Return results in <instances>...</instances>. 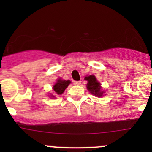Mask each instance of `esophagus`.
<instances>
[{"mask_svg": "<svg viewBox=\"0 0 152 152\" xmlns=\"http://www.w3.org/2000/svg\"><path fill=\"white\" fill-rule=\"evenodd\" d=\"M73 83H74V85H80L81 81H74V82H73Z\"/></svg>", "mask_w": 152, "mask_h": 152, "instance_id": "esophagus-1", "label": "esophagus"}]
</instances>
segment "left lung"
<instances>
[{
  "mask_svg": "<svg viewBox=\"0 0 152 152\" xmlns=\"http://www.w3.org/2000/svg\"><path fill=\"white\" fill-rule=\"evenodd\" d=\"M85 80H87V88L93 95L96 96L101 97L103 95V92L101 91L100 83L96 80V77L93 75H90L88 76H86L85 78Z\"/></svg>",
  "mask_w": 152,
  "mask_h": 152,
  "instance_id": "8db88e82",
  "label": "left lung"
}]
</instances>
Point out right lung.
<instances>
[{
	"label": "right lung",
	"mask_w": 152,
	"mask_h": 152,
	"mask_svg": "<svg viewBox=\"0 0 152 152\" xmlns=\"http://www.w3.org/2000/svg\"><path fill=\"white\" fill-rule=\"evenodd\" d=\"M70 83V81L67 80H61V79H59L57 80L56 83L53 85V91L55 92L56 94L58 95H61L63 93V92L65 91V89L67 88V86L69 85V84ZM54 97V96H53Z\"/></svg>",
	"instance_id": "right-lung-1"
}]
</instances>
